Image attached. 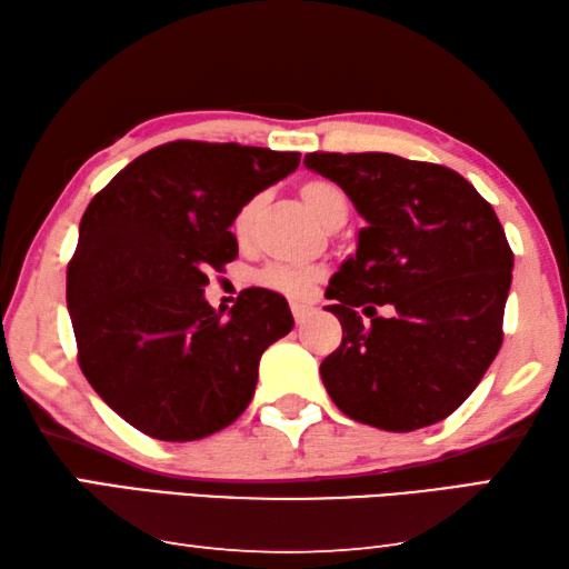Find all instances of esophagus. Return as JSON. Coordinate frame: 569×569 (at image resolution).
Returning a JSON list of instances; mask_svg holds the SVG:
<instances>
[{"instance_id":"1","label":"esophagus","mask_w":569,"mask_h":569,"mask_svg":"<svg viewBox=\"0 0 569 569\" xmlns=\"http://www.w3.org/2000/svg\"><path fill=\"white\" fill-rule=\"evenodd\" d=\"M291 311H293V318H296V323L301 326V323H306L308 318L313 316V311L316 308L311 306V303H291Z\"/></svg>"}]
</instances>
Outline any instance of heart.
<instances>
[{
  "instance_id": "1",
  "label": "heart",
  "mask_w": 569,
  "mask_h": 569,
  "mask_svg": "<svg viewBox=\"0 0 569 569\" xmlns=\"http://www.w3.org/2000/svg\"><path fill=\"white\" fill-rule=\"evenodd\" d=\"M301 196H303L308 209L318 216V221H323L326 226H330V229H333L336 223L346 221L348 199L336 183L323 181V179L306 181L301 186ZM256 211H258V201L251 199L233 213L231 231L239 241L249 239L253 221H256ZM320 276H323V271H320L318 266L268 263L256 273V281H258V286L268 288V291L283 293L288 298H306V296H311L313 286L320 281Z\"/></svg>"
}]
</instances>
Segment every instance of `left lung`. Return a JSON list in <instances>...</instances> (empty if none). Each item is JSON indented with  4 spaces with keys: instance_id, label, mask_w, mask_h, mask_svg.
I'll return each instance as SVG.
<instances>
[{
    "instance_id": "1",
    "label": "left lung",
    "mask_w": 569,
    "mask_h": 569,
    "mask_svg": "<svg viewBox=\"0 0 569 569\" xmlns=\"http://www.w3.org/2000/svg\"><path fill=\"white\" fill-rule=\"evenodd\" d=\"M306 167L336 181L368 223L326 288L328 311L343 326L340 346L320 363L328 396L380 430L440 422L502 346L512 251L498 216L440 163L316 151ZM386 302L397 308L392 319L375 316Z\"/></svg>"
}]
</instances>
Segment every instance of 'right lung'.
Listing matches in <instances>:
<instances>
[{"label":"right lung","mask_w":569,"mask_h":569,"mask_svg":"<svg viewBox=\"0 0 569 569\" xmlns=\"http://www.w3.org/2000/svg\"><path fill=\"white\" fill-rule=\"evenodd\" d=\"M301 153L171 141L141 153L87 206L67 268L81 373L143 436L186 442L249 408L258 360L291 333L281 293L246 288L223 318L209 271L239 256L233 213Z\"/></svg>","instance_id":"right-lung-1"}]
</instances>
